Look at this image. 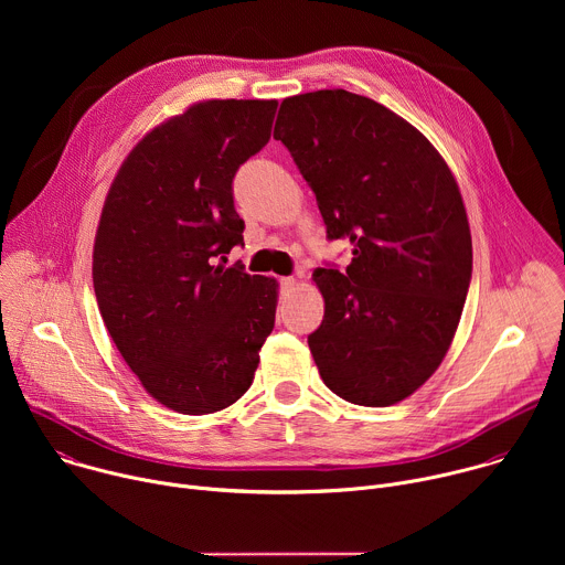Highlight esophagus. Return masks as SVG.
Masks as SVG:
<instances>
[{
    "instance_id": "34e87169",
    "label": "esophagus",
    "mask_w": 565,
    "mask_h": 565,
    "mask_svg": "<svg viewBox=\"0 0 565 565\" xmlns=\"http://www.w3.org/2000/svg\"><path fill=\"white\" fill-rule=\"evenodd\" d=\"M279 286H281V292H288L295 288V277H281L279 279Z\"/></svg>"
}]
</instances>
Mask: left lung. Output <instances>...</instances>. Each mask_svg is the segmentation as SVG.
I'll return each mask as SVG.
<instances>
[{"label": "left lung", "mask_w": 565, "mask_h": 565, "mask_svg": "<svg viewBox=\"0 0 565 565\" xmlns=\"http://www.w3.org/2000/svg\"><path fill=\"white\" fill-rule=\"evenodd\" d=\"M275 140L315 192L344 273L317 268L324 319L308 347L324 384L362 407L409 397L440 366L471 281L458 185L434 145L384 105L327 89L286 98Z\"/></svg>", "instance_id": "obj_1"}]
</instances>
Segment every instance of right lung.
Returning a JSON list of instances; mask_svg holds the SVG:
<instances>
[{
	"mask_svg": "<svg viewBox=\"0 0 565 565\" xmlns=\"http://www.w3.org/2000/svg\"><path fill=\"white\" fill-rule=\"evenodd\" d=\"M277 100H207L149 131L107 194L94 246L105 327L160 405L214 414L244 395L275 329L277 281L225 268L244 246L236 170L270 140Z\"/></svg>",
	"mask_w": 565,
	"mask_h": 565,
	"instance_id": "add662e5",
	"label": "right lung"
}]
</instances>
